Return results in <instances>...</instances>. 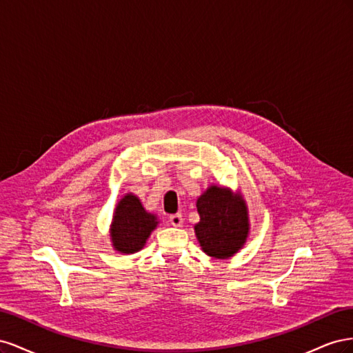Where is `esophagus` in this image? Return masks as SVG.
Listing matches in <instances>:
<instances>
[{
	"instance_id": "obj_1",
	"label": "esophagus",
	"mask_w": 353,
	"mask_h": 353,
	"mask_svg": "<svg viewBox=\"0 0 353 353\" xmlns=\"http://www.w3.org/2000/svg\"><path fill=\"white\" fill-rule=\"evenodd\" d=\"M169 222L172 223L174 227H181V225H183V215H181V213H175V215H170L169 216Z\"/></svg>"
}]
</instances>
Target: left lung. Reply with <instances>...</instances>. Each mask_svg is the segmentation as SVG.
I'll list each match as a JSON object with an SVG mask.
<instances>
[{
    "instance_id": "left-lung-1",
    "label": "left lung",
    "mask_w": 353,
    "mask_h": 353,
    "mask_svg": "<svg viewBox=\"0 0 353 353\" xmlns=\"http://www.w3.org/2000/svg\"><path fill=\"white\" fill-rule=\"evenodd\" d=\"M200 221L194 232L201 250L210 258L230 259L250 234L249 208L241 191L212 184L197 199Z\"/></svg>"
}]
</instances>
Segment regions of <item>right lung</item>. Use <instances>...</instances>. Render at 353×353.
<instances>
[{
    "mask_svg": "<svg viewBox=\"0 0 353 353\" xmlns=\"http://www.w3.org/2000/svg\"><path fill=\"white\" fill-rule=\"evenodd\" d=\"M159 225L156 213L147 212L134 193L119 199L110 223L112 248L122 254L140 252Z\"/></svg>",
    "mask_w": 353,
    "mask_h": 353,
    "instance_id": "1",
    "label": "right lung"
}]
</instances>
